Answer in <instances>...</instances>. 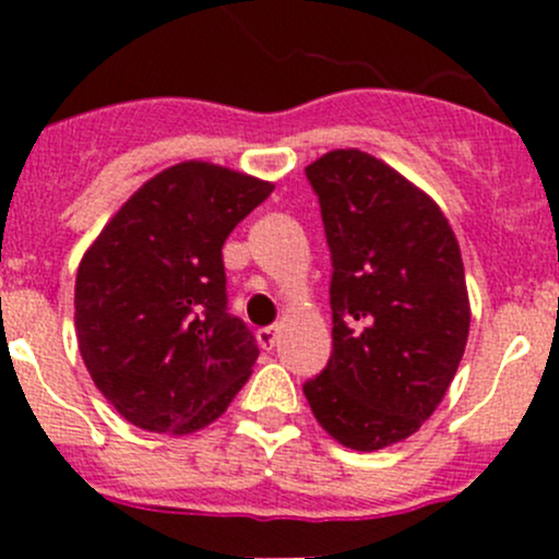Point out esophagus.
<instances>
[{
	"mask_svg": "<svg viewBox=\"0 0 559 559\" xmlns=\"http://www.w3.org/2000/svg\"><path fill=\"white\" fill-rule=\"evenodd\" d=\"M278 332H281V326L278 324H270V326H262V330L257 332V341H259V346L262 348H273L275 346V341H278Z\"/></svg>",
	"mask_w": 559,
	"mask_h": 559,
	"instance_id": "obj_1",
	"label": "esophagus"
}]
</instances>
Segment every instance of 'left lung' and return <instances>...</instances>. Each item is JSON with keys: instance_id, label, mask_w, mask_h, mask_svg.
Segmentation results:
<instances>
[{"instance_id": "left-lung-1", "label": "left lung", "mask_w": 559, "mask_h": 559, "mask_svg": "<svg viewBox=\"0 0 559 559\" xmlns=\"http://www.w3.org/2000/svg\"><path fill=\"white\" fill-rule=\"evenodd\" d=\"M332 253V354L306 381L341 447L379 452L414 436L452 386L471 330L465 267L427 191L359 148L306 167Z\"/></svg>"}]
</instances>
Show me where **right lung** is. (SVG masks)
I'll list each match as a JSON object with an SVG mask.
<instances>
[{
	"label": "right lung",
	"instance_id": "obj_1",
	"mask_svg": "<svg viewBox=\"0 0 559 559\" xmlns=\"http://www.w3.org/2000/svg\"><path fill=\"white\" fill-rule=\"evenodd\" d=\"M275 183L189 159L145 180L78 264L75 332L107 403L191 436L229 408L259 348L227 313L222 246Z\"/></svg>",
	"mask_w": 559,
	"mask_h": 559
}]
</instances>
